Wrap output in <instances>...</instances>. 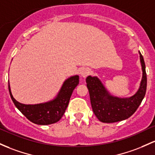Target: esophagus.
Instances as JSON below:
<instances>
[{
  "label": "esophagus",
  "instance_id": "esophagus-1",
  "mask_svg": "<svg viewBox=\"0 0 155 155\" xmlns=\"http://www.w3.org/2000/svg\"><path fill=\"white\" fill-rule=\"evenodd\" d=\"M90 72L91 71H90V69L88 68H83L80 71V75L81 77L86 78L90 74Z\"/></svg>",
  "mask_w": 155,
  "mask_h": 155
}]
</instances>
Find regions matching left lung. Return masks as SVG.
I'll use <instances>...</instances> for the list:
<instances>
[{
	"mask_svg": "<svg viewBox=\"0 0 155 155\" xmlns=\"http://www.w3.org/2000/svg\"><path fill=\"white\" fill-rule=\"evenodd\" d=\"M138 53L142 69V79L138 90L133 96L125 98L115 96L110 94L99 78L92 76L86 78L93 111L100 121L115 123L126 120L133 115L140 106L147 91V79L143 57L140 51Z\"/></svg>",
	"mask_w": 155,
	"mask_h": 155,
	"instance_id": "8db88e82",
	"label": "left lung"
}]
</instances>
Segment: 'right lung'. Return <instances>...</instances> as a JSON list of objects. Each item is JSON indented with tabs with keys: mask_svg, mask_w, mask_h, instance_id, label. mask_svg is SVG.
Returning <instances> with one entry per match:
<instances>
[{
	"mask_svg": "<svg viewBox=\"0 0 155 155\" xmlns=\"http://www.w3.org/2000/svg\"><path fill=\"white\" fill-rule=\"evenodd\" d=\"M79 82V76L78 75L68 78L53 99L35 104H25L16 101L12 93L9 81L8 91L15 107L27 119L38 125H48L57 123L62 118L68 107L73 91Z\"/></svg>",
	"mask_w": 155,
	"mask_h": 155,
	"instance_id": "obj_1",
	"label": "right lung"
}]
</instances>
